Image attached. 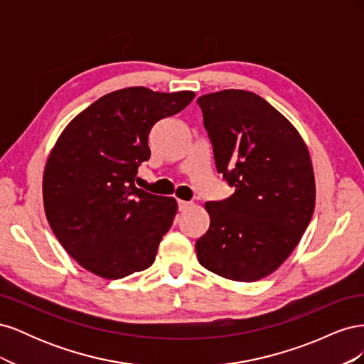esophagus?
Returning a JSON list of instances; mask_svg holds the SVG:
<instances>
[{"instance_id": "esophagus-1", "label": "esophagus", "mask_w": 364, "mask_h": 364, "mask_svg": "<svg viewBox=\"0 0 364 364\" xmlns=\"http://www.w3.org/2000/svg\"><path fill=\"white\" fill-rule=\"evenodd\" d=\"M178 206H179V211H186L191 206V202H185V200H178Z\"/></svg>"}]
</instances>
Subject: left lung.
I'll use <instances>...</instances> for the list:
<instances>
[{"mask_svg":"<svg viewBox=\"0 0 364 364\" xmlns=\"http://www.w3.org/2000/svg\"><path fill=\"white\" fill-rule=\"evenodd\" d=\"M217 171L235 193L206 202L197 259L218 277L253 282L289 258L310 223L316 182L299 132L259 95L225 90L197 98Z\"/></svg>","mask_w":364,"mask_h":364,"instance_id":"left-lung-1","label":"left lung"}]
</instances>
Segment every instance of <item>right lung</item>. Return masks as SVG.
I'll use <instances>...</instances> for the list:
<instances>
[{
	"mask_svg": "<svg viewBox=\"0 0 364 364\" xmlns=\"http://www.w3.org/2000/svg\"><path fill=\"white\" fill-rule=\"evenodd\" d=\"M193 91L124 87L98 98L63 129L43 170V208L63 249L91 273L119 279L150 267L178 202L136 188L149 134L188 106Z\"/></svg>",
	"mask_w": 364,
	"mask_h": 364,
	"instance_id": "obj_1",
	"label": "right lung"
}]
</instances>
